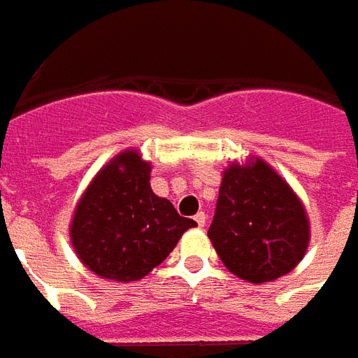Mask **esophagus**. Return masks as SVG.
Returning <instances> with one entry per match:
<instances>
[{
	"instance_id": "34e87169",
	"label": "esophagus",
	"mask_w": 358,
	"mask_h": 358,
	"mask_svg": "<svg viewBox=\"0 0 358 358\" xmlns=\"http://www.w3.org/2000/svg\"><path fill=\"white\" fill-rule=\"evenodd\" d=\"M195 223H197L199 227H205V223H207V215L203 213V211L195 215Z\"/></svg>"
}]
</instances>
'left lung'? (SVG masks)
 Listing matches in <instances>:
<instances>
[{
	"label": "left lung",
	"mask_w": 358,
	"mask_h": 358,
	"mask_svg": "<svg viewBox=\"0 0 358 358\" xmlns=\"http://www.w3.org/2000/svg\"><path fill=\"white\" fill-rule=\"evenodd\" d=\"M223 265L249 282H268L301 263L309 247V219L295 191L263 159L223 171L207 231Z\"/></svg>",
	"instance_id": "8db88e82"
}]
</instances>
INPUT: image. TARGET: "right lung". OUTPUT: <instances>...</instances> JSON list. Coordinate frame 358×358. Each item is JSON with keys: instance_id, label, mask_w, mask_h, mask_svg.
<instances>
[{"instance_id": "obj_1", "label": "right lung", "mask_w": 358, "mask_h": 358, "mask_svg": "<svg viewBox=\"0 0 358 358\" xmlns=\"http://www.w3.org/2000/svg\"><path fill=\"white\" fill-rule=\"evenodd\" d=\"M151 163L135 149L113 157L77 203L69 237L77 257L109 281L143 279L163 263L193 219L151 189Z\"/></svg>"}]
</instances>
